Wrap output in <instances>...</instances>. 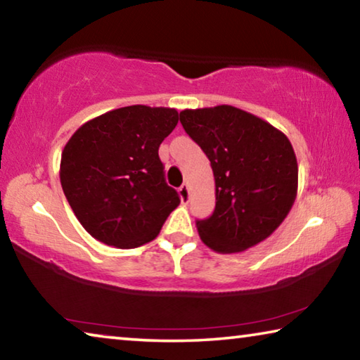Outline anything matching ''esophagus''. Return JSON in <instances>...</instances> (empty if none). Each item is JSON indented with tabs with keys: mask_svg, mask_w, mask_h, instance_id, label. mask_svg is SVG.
<instances>
[{
	"mask_svg": "<svg viewBox=\"0 0 360 360\" xmlns=\"http://www.w3.org/2000/svg\"><path fill=\"white\" fill-rule=\"evenodd\" d=\"M178 192H179L181 202H182V203H187L188 198H191V191H188V186H187V184H182V186L179 187Z\"/></svg>",
	"mask_w": 360,
	"mask_h": 360,
	"instance_id": "1",
	"label": "esophagus"
}]
</instances>
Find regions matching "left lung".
<instances>
[{"instance_id":"left-lung-1","label":"left lung","mask_w":360,"mask_h":360,"mask_svg":"<svg viewBox=\"0 0 360 360\" xmlns=\"http://www.w3.org/2000/svg\"><path fill=\"white\" fill-rule=\"evenodd\" d=\"M179 120L214 174L216 208L197 222L200 238L219 254L243 252L266 240L297 197L298 165L289 138L230 105L184 109Z\"/></svg>"}]
</instances>
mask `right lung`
<instances>
[{
    "mask_svg": "<svg viewBox=\"0 0 360 360\" xmlns=\"http://www.w3.org/2000/svg\"><path fill=\"white\" fill-rule=\"evenodd\" d=\"M174 108L133 105L90 119L62 152L60 182L82 227L119 249L160 233L179 197L163 178L158 148L178 125Z\"/></svg>",
    "mask_w": 360,
    "mask_h": 360,
    "instance_id": "obj_1",
    "label": "right lung"
}]
</instances>
